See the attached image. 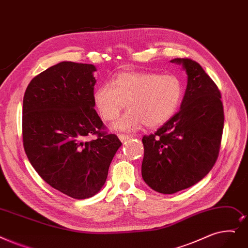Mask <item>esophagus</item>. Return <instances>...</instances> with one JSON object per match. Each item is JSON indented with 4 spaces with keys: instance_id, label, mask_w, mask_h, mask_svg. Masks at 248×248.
I'll return each mask as SVG.
<instances>
[{
    "instance_id": "34e87169",
    "label": "esophagus",
    "mask_w": 248,
    "mask_h": 248,
    "mask_svg": "<svg viewBox=\"0 0 248 248\" xmlns=\"http://www.w3.org/2000/svg\"><path fill=\"white\" fill-rule=\"evenodd\" d=\"M118 138H120V140L122 142H124V141H126V140H128V139H132L133 137L131 136V135H124V134H120L118 135Z\"/></svg>"
}]
</instances>
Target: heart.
Returning a JSON list of instances; mask_svg holds the SVG:
<instances>
[{
    "mask_svg": "<svg viewBox=\"0 0 248 248\" xmlns=\"http://www.w3.org/2000/svg\"><path fill=\"white\" fill-rule=\"evenodd\" d=\"M184 96V84L173 74L152 72L122 73L113 83L95 90L94 101L107 122H114L126 105L131 107L115 124L123 131L162 125L174 115Z\"/></svg>",
    "mask_w": 248,
    "mask_h": 248,
    "instance_id": "1",
    "label": "heart"
}]
</instances>
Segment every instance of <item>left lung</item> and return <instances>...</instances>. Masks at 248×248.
I'll list each match as a JSON object with an SVG mask.
<instances>
[{
	"label": "left lung",
	"instance_id": "left-lung-1",
	"mask_svg": "<svg viewBox=\"0 0 248 248\" xmlns=\"http://www.w3.org/2000/svg\"><path fill=\"white\" fill-rule=\"evenodd\" d=\"M187 74L180 109L162 126L144 136L142 176L161 193H174L198 184L219 156L224 110L218 86L190 59H174Z\"/></svg>",
	"mask_w": 248,
	"mask_h": 248
}]
</instances>
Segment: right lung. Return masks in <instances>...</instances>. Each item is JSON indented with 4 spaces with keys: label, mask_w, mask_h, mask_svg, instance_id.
Segmentation results:
<instances>
[{
    "label": "right lung",
    "mask_w": 248,
    "mask_h": 248,
    "mask_svg": "<svg viewBox=\"0 0 248 248\" xmlns=\"http://www.w3.org/2000/svg\"><path fill=\"white\" fill-rule=\"evenodd\" d=\"M95 71L93 64L62 62L32 79L23 98L28 160L46 184L77 200L101 189L122 146L94 109Z\"/></svg>",
    "instance_id": "1"
}]
</instances>
